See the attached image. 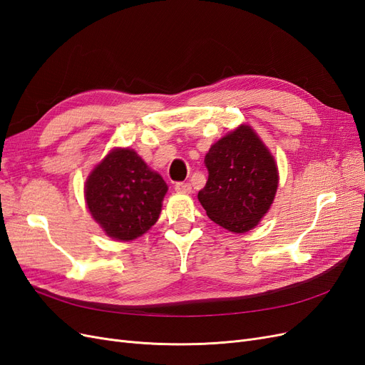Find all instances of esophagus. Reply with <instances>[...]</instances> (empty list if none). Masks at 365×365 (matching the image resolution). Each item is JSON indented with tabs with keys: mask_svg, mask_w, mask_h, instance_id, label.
Listing matches in <instances>:
<instances>
[{
	"mask_svg": "<svg viewBox=\"0 0 365 365\" xmlns=\"http://www.w3.org/2000/svg\"><path fill=\"white\" fill-rule=\"evenodd\" d=\"M175 190L180 193H192V185L189 182H176Z\"/></svg>",
	"mask_w": 365,
	"mask_h": 365,
	"instance_id": "esophagus-1",
	"label": "esophagus"
}]
</instances>
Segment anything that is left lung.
<instances>
[{"label": "left lung", "instance_id": "1", "mask_svg": "<svg viewBox=\"0 0 365 365\" xmlns=\"http://www.w3.org/2000/svg\"><path fill=\"white\" fill-rule=\"evenodd\" d=\"M208 180L197 193L207 216L233 233H247L268 213L279 187L274 157L248 125L216 141L205 155Z\"/></svg>", "mask_w": 365, "mask_h": 365}]
</instances>
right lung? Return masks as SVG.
I'll use <instances>...</instances> for the list:
<instances>
[{"label": "right lung", "instance_id": "1", "mask_svg": "<svg viewBox=\"0 0 365 365\" xmlns=\"http://www.w3.org/2000/svg\"><path fill=\"white\" fill-rule=\"evenodd\" d=\"M168 184L134 149L117 148L98 163L85 182V201L105 235L134 240L157 222Z\"/></svg>", "mask_w": 365, "mask_h": 365}]
</instances>
